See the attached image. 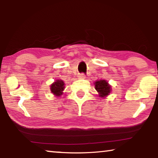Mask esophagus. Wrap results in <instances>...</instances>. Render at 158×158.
Segmentation results:
<instances>
[{
    "label": "esophagus",
    "mask_w": 158,
    "mask_h": 158,
    "mask_svg": "<svg viewBox=\"0 0 158 158\" xmlns=\"http://www.w3.org/2000/svg\"><path fill=\"white\" fill-rule=\"evenodd\" d=\"M78 77L79 79H85V74H79L78 75Z\"/></svg>",
    "instance_id": "1"
}]
</instances>
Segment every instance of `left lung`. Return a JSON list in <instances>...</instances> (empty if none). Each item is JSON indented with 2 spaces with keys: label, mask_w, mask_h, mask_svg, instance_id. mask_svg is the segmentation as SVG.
Returning <instances> with one entry per match:
<instances>
[{
  "label": "left lung",
  "mask_w": 158,
  "mask_h": 158,
  "mask_svg": "<svg viewBox=\"0 0 158 158\" xmlns=\"http://www.w3.org/2000/svg\"><path fill=\"white\" fill-rule=\"evenodd\" d=\"M95 89L99 93V96L102 98L108 95L111 92V86L105 80H100L95 83Z\"/></svg>",
  "instance_id": "left-lung-1"
}]
</instances>
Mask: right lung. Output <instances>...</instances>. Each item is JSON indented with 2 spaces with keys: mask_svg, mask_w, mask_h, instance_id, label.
<instances>
[{
  "mask_svg": "<svg viewBox=\"0 0 158 158\" xmlns=\"http://www.w3.org/2000/svg\"><path fill=\"white\" fill-rule=\"evenodd\" d=\"M64 85L65 84L62 80H56L51 85V91L56 96H60L63 94V90L65 88Z\"/></svg>",
  "mask_w": 158,
  "mask_h": 158,
  "instance_id": "add662e5",
  "label": "right lung"
}]
</instances>
